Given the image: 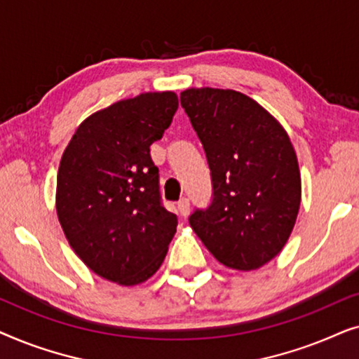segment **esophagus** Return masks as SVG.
Listing matches in <instances>:
<instances>
[{
	"label": "esophagus",
	"mask_w": 359,
	"mask_h": 359,
	"mask_svg": "<svg viewBox=\"0 0 359 359\" xmlns=\"http://www.w3.org/2000/svg\"><path fill=\"white\" fill-rule=\"evenodd\" d=\"M189 209H191V203H189L188 198H183V199L178 201V210H180V214L183 215V217H184V215L189 214Z\"/></svg>",
	"instance_id": "1"
}]
</instances>
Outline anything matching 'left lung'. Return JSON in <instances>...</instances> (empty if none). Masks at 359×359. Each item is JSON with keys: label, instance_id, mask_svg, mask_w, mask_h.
I'll return each mask as SVG.
<instances>
[{"label": "left lung", "instance_id": "left-lung-1", "mask_svg": "<svg viewBox=\"0 0 359 359\" xmlns=\"http://www.w3.org/2000/svg\"><path fill=\"white\" fill-rule=\"evenodd\" d=\"M180 101L212 183L209 205L196 208L189 225L225 266H263L286 245L301 205V175L286 130L233 90L191 88Z\"/></svg>", "mask_w": 359, "mask_h": 359}]
</instances>
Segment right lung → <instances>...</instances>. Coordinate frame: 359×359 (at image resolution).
Listing matches in <instances>:
<instances>
[{
  "label": "right lung",
  "instance_id": "add662e5",
  "mask_svg": "<svg viewBox=\"0 0 359 359\" xmlns=\"http://www.w3.org/2000/svg\"><path fill=\"white\" fill-rule=\"evenodd\" d=\"M178 109L175 93H145L78 127L57 176V214L81 262L112 283H144L163 263L178 219L161 203L150 145Z\"/></svg>",
  "mask_w": 359,
  "mask_h": 359
}]
</instances>
